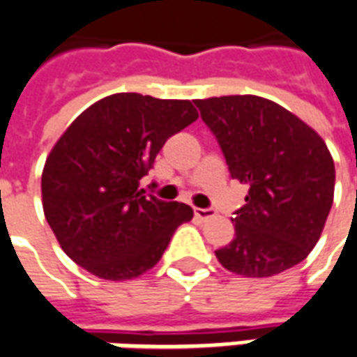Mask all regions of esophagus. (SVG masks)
Returning <instances> with one entry per match:
<instances>
[{"mask_svg":"<svg viewBox=\"0 0 357 357\" xmlns=\"http://www.w3.org/2000/svg\"><path fill=\"white\" fill-rule=\"evenodd\" d=\"M195 216L199 218V220H210V218L216 216V212L210 208H195Z\"/></svg>","mask_w":357,"mask_h":357,"instance_id":"obj_1","label":"esophagus"}]
</instances>
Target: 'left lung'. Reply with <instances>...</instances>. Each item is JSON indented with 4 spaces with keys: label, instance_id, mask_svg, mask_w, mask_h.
I'll list each match as a JSON object with an SVG mask.
<instances>
[{
    "label": "left lung",
    "instance_id": "8db88e82",
    "mask_svg": "<svg viewBox=\"0 0 357 357\" xmlns=\"http://www.w3.org/2000/svg\"><path fill=\"white\" fill-rule=\"evenodd\" d=\"M233 179L248 183L235 239L218 262L245 277H271L306 258L335 197V162L321 135L258 95L195 99Z\"/></svg>",
    "mask_w": 357,
    "mask_h": 357
}]
</instances>
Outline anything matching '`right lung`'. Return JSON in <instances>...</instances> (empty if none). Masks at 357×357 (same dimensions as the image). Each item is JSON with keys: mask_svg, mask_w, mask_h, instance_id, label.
<instances>
[{"mask_svg": "<svg viewBox=\"0 0 357 357\" xmlns=\"http://www.w3.org/2000/svg\"><path fill=\"white\" fill-rule=\"evenodd\" d=\"M197 118L187 99L114 93L66 128L43 166L42 204L70 260L107 281L155 268L193 210L145 197L139 181L166 139Z\"/></svg>", "mask_w": 357, "mask_h": 357, "instance_id": "add662e5", "label": "right lung"}]
</instances>
